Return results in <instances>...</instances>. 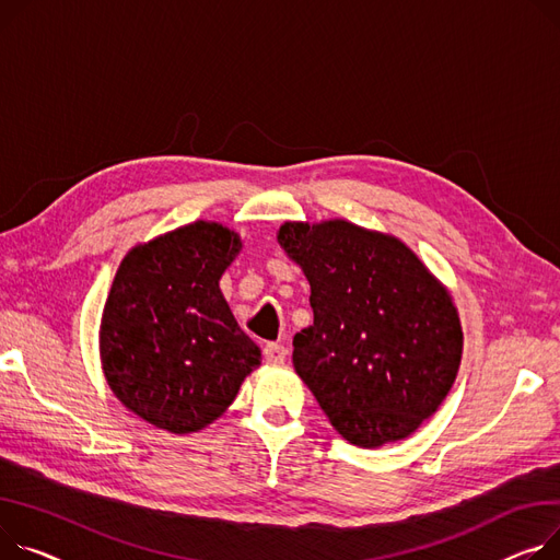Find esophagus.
<instances>
[{"label":"esophagus","instance_id":"obj_1","mask_svg":"<svg viewBox=\"0 0 560 560\" xmlns=\"http://www.w3.org/2000/svg\"><path fill=\"white\" fill-rule=\"evenodd\" d=\"M285 358H288V349H285L283 345H279V342H268V345L264 347V360H266L268 364H283Z\"/></svg>","mask_w":560,"mask_h":560}]
</instances>
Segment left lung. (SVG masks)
I'll return each instance as SVG.
<instances>
[{"label":"left lung","mask_w":560,"mask_h":560,"mask_svg":"<svg viewBox=\"0 0 560 560\" xmlns=\"http://www.w3.org/2000/svg\"><path fill=\"white\" fill-rule=\"evenodd\" d=\"M277 241L311 283L292 364L330 425L360 448L417 432L462 362L451 290L400 238L345 218L285 220Z\"/></svg>","instance_id":"obj_1"}]
</instances>
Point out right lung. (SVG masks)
Returning a JSON list of instances; mask_svg holds the SVG:
<instances>
[{"mask_svg":"<svg viewBox=\"0 0 560 560\" xmlns=\"http://www.w3.org/2000/svg\"><path fill=\"white\" fill-rule=\"evenodd\" d=\"M241 249L234 230L196 220L124 256L103 306L98 355L112 394L145 423L179 436L205 430L260 364L220 292Z\"/></svg>","mask_w":560,"mask_h":560,"instance_id":"1","label":"right lung"}]
</instances>
